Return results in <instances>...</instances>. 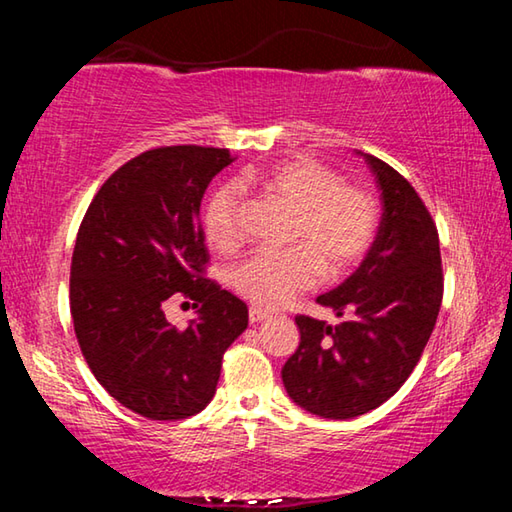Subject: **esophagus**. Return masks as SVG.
Listing matches in <instances>:
<instances>
[{
	"mask_svg": "<svg viewBox=\"0 0 512 512\" xmlns=\"http://www.w3.org/2000/svg\"><path fill=\"white\" fill-rule=\"evenodd\" d=\"M248 318H250V323H264V320L268 318V311H264V309H259V307H250V311H248Z\"/></svg>",
	"mask_w": 512,
	"mask_h": 512,
	"instance_id": "esophagus-1",
	"label": "esophagus"
}]
</instances>
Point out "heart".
<instances>
[{"label": "heart", "mask_w": 512, "mask_h": 512, "mask_svg": "<svg viewBox=\"0 0 512 512\" xmlns=\"http://www.w3.org/2000/svg\"><path fill=\"white\" fill-rule=\"evenodd\" d=\"M259 187L293 212L287 244L277 253H257L230 271V287L259 309H280L314 289L320 273H350L375 239L377 205L366 189L343 183L334 169L309 158L277 162L239 180ZM241 194L237 185H219L203 207V232L216 250L241 241Z\"/></svg>", "instance_id": "1"}]
</instances>
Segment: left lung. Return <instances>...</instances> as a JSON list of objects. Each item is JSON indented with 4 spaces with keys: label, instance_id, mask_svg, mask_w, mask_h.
<instances>
[{
    "label": "left lung",
    "instance_id": "1",
    "mask_svg": "<svg viewBox=\"0 0 512 512\" xmlns=\"http://www.w3.org/2000/svg\"><path fill=\"white\" fill-rule=\"evenodd\" d=\"M359 155L381 192L377 237L357 271L318 296L341 323L298 316L300 345L282 368L291 400L329 420L357 418L400 391L443 302L438 230L429 210L393 167Z\"/></svg>",
    "mask_w": 512,
    "mask_h": 512
}]
</instances>
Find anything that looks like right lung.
<instances>
[{
	"instance_id": "right-lung-1",
	"label": "right lung",
	"mask_w": 512,
	"mask_h": 512,
	"mask_svg": "<svg viewBox=\"0 0 512 512\" xmlns=\"http://www.w3.org/2000/svg\"><path fill=\"white\" fill-rule=\"evenodd\" d=\"M228 149L162 146L119 167L92 198L69 273L74 332L92 375L126 409L183 420L214 397L223 352L248 327L244 300L203 277L198 225L207 185ZM195 300L185 330L163 316L169 297Z\"/></svg>"
}]
</instances>
